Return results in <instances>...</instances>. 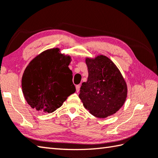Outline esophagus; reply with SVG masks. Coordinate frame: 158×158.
Wrapping results in <instances>:
<instances>
[{"instance_id":"1","label":"esophagus","mask_w":158,"mask_h":158,"mask_svg":"<svg viewBox=\"0 0 158 158\" xmlns=\"http://www.w3.org/2000/svg\"><path fill=\"white\" fill-rule=\"evenodd\" d=\"M80 87H81V85H76V91H77V92H79Z\"/></svg>"}]
</instances>
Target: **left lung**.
I'll list each match as a JSON object with an SVG mask.
<instances>
[{
	"label": "left lung",
	"instance_id": "obj_1",
	"mask_svg": "<svg viewBox=\"0 0 158 158\" xmlns=\"http://www.w3.org/2000/svg\"><path fill=\"white\" fill-rule=\"evenodd\" d=\"M88 78L82 83L79 97L92 115L112 116L122 107L127 96L124 78L113 61L103 55L85 58Z\"/></svg>",
	"mask_w": 158,
	"mask_h": 158
}]
</instances>
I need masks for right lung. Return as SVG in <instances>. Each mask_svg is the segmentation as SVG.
<instances>
[{"label":"right lung","mask_w":158,"mask_h":158,"mask_svg":"<svg viewBox=\"0 0 158 158\" xmlns=\"http://www.w3.org/2000/svg\"><path fill=\"white\" fill-rule=\"evenodd\" d=\"M69 55L54 48L43 51L27 66L22 89L28 104L42 113H52L75 92Z\"/></svg>","instance_id":"right-lung-1"}]
</instances>
